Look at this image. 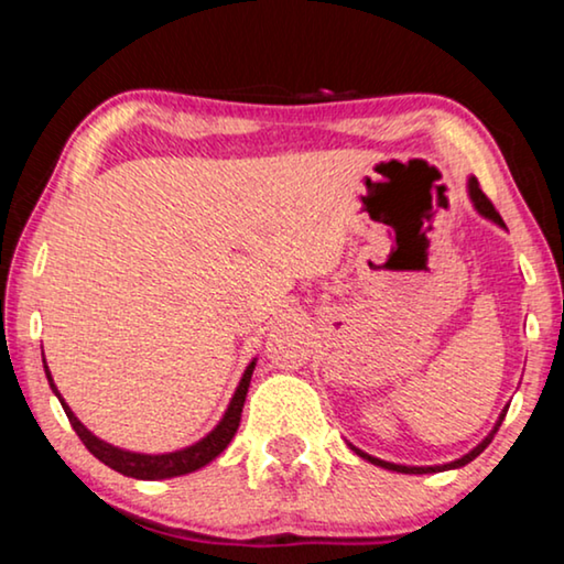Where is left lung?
<instances>
[{"label":"left lung","instance_id":"8db88e82","mask_svg":"<svg viewBox=\"0 0 564 564\" xmlns=\"http://www.w3.org/2000/svg\"><path fill=\"white\" fill-rule=\"evenodd\" d=\"M467 192H469V199H473V205H475V210L482 215V218H488V220H492L496 223V226H500V228H506V223H503V218H500L498 215V210L496 207H492V203L488 197H485V192L480 189V184H477V180L475 176H469L467 180ZM503 419H506V411L498 415V421H496V426H492V431L488 436L482 438L480 444L475 446L473 452L469 454H465V457H459V459H454V462H446V465H434V467H408V465H395V462H384V459H377V457H372V454H367V452H361V449H357V446H351L354 452L359 454L361 459H367V462H372V465H377V467H384V469H392V473H403V475H429V473H442V469H457V467H465L467 462H473L477 454H482L485 452V446H488L490 442H492V436H496V431L500 429V423H503Z\"/></svg>","mask_w":564,"mask_h":564}]
</instances>
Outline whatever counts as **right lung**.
Segmentation results:
<instances>
[{"instance_id":"obj_1","label":"right lung","mask_w":564,"mask_h":564,"mask_svg":"<svg viewBox=\"0 0 564 564\" xmlns=\"http://www.w3.org/2000/svg\"><path fill=\"white\" fill-rule=\"evenodd\" d=\"M43 367H45V377H48L51 390L56 392V398L61 400V405H64V411L68 415V423H72V426H74L76 436L82 438V444L87 446V449L95 454V457L102 462V465L112 467L115 473H120V475L135 477V480H166V477L189 475V473H195V469H199V467L210 465V462L218 457V454L230 444V438H234L236 431H238V423H241V411H243V403H246V392H249L251 375H253V367H257V359H253L251 365L246 367L241 382H238L234 398H230L228 411L223 413V419H220L218 426H215L205 438H199L197 444L184 446V449L169 452V454L126 452V449H120V446H112V444L102 442V438H97L87 426H84L79 419H76L72 408L64 403V398H61L56 382H53V377L48 372V365H45V357H43Z\"/></svg>"}]
</instances>
